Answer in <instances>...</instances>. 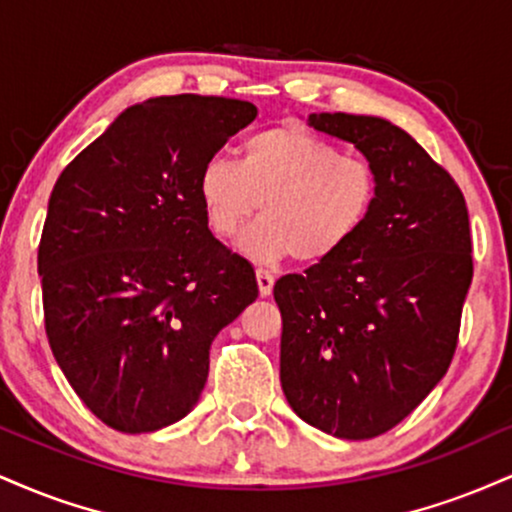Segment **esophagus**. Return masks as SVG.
<instances>
[{
  "instance_id": "esophagus-1",
  "label": "esophagus",
  "mask_w": 512,
  "mask_h": 512,
  "mask_svg": "<svg viewBox=\"0 0 512 512\" xmlns=\"http://www.w3.org/2000/svg\"><path fill=\"white\" fill-rule=\"evenodd\" d=\"M255 276H257V288H260V295L267 298V295L272 293V288H274V281H276L274 274H269L267 269H257Z\"/></svg>"
}]
</instances>
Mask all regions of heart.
<instances>
[{"mask_svg": "<svg viewBox=\"0 0 512 512\" xmlns=\"http://www.w3.org/2000/svg\"><path fill=\"white\" fill-rule=\"evenodd\" d=\"M197 197L214 236L233 238L257 209L264 217L240 238V250L272 264L295 255L324 262L338 255L372 217L379 197L374 166L298 126L252 133L240 162L209 157Z\"/></svg>", "mask_w": 512, "mask_h": 512, "instance_id": "heart-1", "label": "heart"}]
</instances>
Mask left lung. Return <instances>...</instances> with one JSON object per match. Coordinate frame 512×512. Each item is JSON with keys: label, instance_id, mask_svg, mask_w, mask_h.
Masks as SVG:
<instances>
[{"label": "left lung", "instance_id": "obj_1", "mask_svg": "<svg viewBox=\"0 0 512 512\" xmlns=\"http://www.w3.org/2000/svg\"><path fill=\"white\" fill-rule=\"evenodd\" d=\"M379 178L372 217L338 255L281 276V389L300 420L362 441L403 422L443 379L472 283L460 188L417 140L379 116L310 114Z\"/></svg>", "mask_w": 512, "mask_h": 512}]
</instances>
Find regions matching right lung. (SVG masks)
I'll return each mask as SVG.
<instances>
[{
  "mask_svg": "<svg viewBox=\"0 0 512 512\" xmlns=\"http://www.w3.org/2000/svg\"><path fill=\"white\" fill-rule=\"evenodd\" d=\"M257 116L243 100L152 97L61 171L38 250L45 329L107 427L145 434L195 408L209 346L257 298L250 262L209 231L197 174Z\"/></svg>",
  "mask_w": 512,
  "mask_h": 512,
  "instance_id": "right-lung-1",
  "label": "right lung"
}]
</instances>
